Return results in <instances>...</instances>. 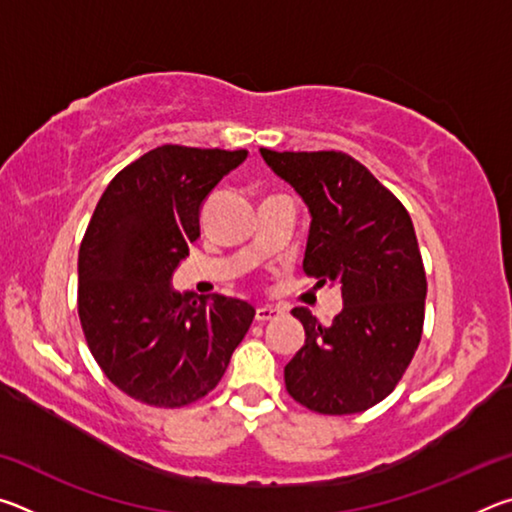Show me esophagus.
<instances>
[{
    "label": "esophagus",
    "mask_w": 512,
    "mask_h": 512,
    "mask_svg": "<svg viewBox=\"0 0 512 512\" xmlns=\"http://www.w3.org/2000/svg\"><path fill=\"white\" fill-rule=\"evenodd\" d=\"M280 314H282V311L277 309V307L264 305V307H257V311H255V318L259 320V323H266V320H273V318H277Z\"/></svg>",
    "instance_id": "esophagus-1"
}]
</instances>
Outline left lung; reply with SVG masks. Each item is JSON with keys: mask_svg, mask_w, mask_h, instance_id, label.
I'll return each mask as SVG.
<instances>
[{"mask_svg": "<svg viewBox=\"0 0 512 512\" xmlns=\"http://www.w3.org/2000/svg\"><path fill=\"white\" fill-rule=\"evenodd\" d=\"M259 151L311 212L305 275L318 287L339 282L343 293L332 325L293 309L305 345L284 368V384L309 411H368L395 391L422 339L427 275L411 216L348 153Z\"/></svg>", "mask_w": 512, "mask_h": 512, "instance_id": "obj_1", "label": "left lung"}]
</instances>
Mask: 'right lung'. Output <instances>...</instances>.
I'll return each mask as SVG.
<instances>
[{
	"label": "right lung",
	"instance_id": "add662e5",
	"mask_svg": "<svg viewBox=\"0 0 512 512\" xmlns=\"http://www.w3.org/2000/svg\"><path fill=\"white\" fill-rule=\"evenodd\" d=\"M248 151L164 144L121 169L99 198L79 250V318L112 384L155 409L214 391L255 318L219 293H173L171 273L201 235L198 212Z\"/></svg>",
	"mask_w": 512,
	"mask_h": 512
}]
</instances>
